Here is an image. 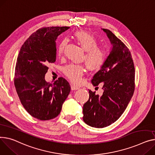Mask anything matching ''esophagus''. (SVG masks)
<instances>
[{
	"label": "esophagus",
	"mask_w": 155,
	"mask_h": 155,
	"mask_svg": "<svg viewBox=\"0 0 155 155\" xmlns=\"http://www.w3.org/2000/svg\"><path fill=\"white\" fill-rule=\"evenodd\" d=\"M78 89H79L78 87L74 85H71V90H78Z\"/></svg>",
	"instance_id": "esophagus-1"
}]
</instances>
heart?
Wrapping results in <instances>:
<instances>
[{
    "label": "heart",
    "instance_id": "obj_1",
    "mask_svg": "<svg viewBox=\"0 0 155 155\" xmlns=\"http://www.w3.org/2000/svg\"><path fill=\"white\" fill-rule=\"evenodd\" d=\"M75 42L86 51L85 54V63L87 67L91 71L100 69L104 65L107 58V51L102 47H98L95 37L86 32L78 30L73 34ZM67 40H61L57 49L58 56L62 55L67 45ZM66 77L74 84H80L83 77L85 68L80 65L70 64L64 69Z\"/></svg>",
    "mask_w": 155,
    "mask_h": 155
}]
</instances>
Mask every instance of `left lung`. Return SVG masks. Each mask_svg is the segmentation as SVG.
<instances>
[{
	"label": "left lung",
	"instance_id": "8db88e82",
	"mask_svg": "<svg viewBox=\"0 0 155 155\" xmlns=\"http://www.w3.org/2000/svg\"><path fill=\"white\" fill-rule=\"evenodd\" d=\"M103 30L107 33L113 47L91 83L97 87L103 82L104 92L99 96L89 90V99L83 107L84 122L98 128L110 125L121 117L135 87V70L130 50L110 30Z\"/></svg>",
	"mask_w": 155,
	"mask_h": 155
}]
</instances>
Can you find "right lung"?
Segmentation results:
<instances>
[{"mask_svg": "<svg viewBox=\"0 0 155 155\" xmlns=\"http://www.w3.org/2000/svg\"><path fill=\"white\" fill-rule=\"evenodd\" d=\"M69 27H42L33 33L20 48L14 77V85L25 110L40 120L57 117L70 91V85L60 77L54 83L45 75L50 64L56 60L57 37Z\"/></svg>", "mask_w": 155, "mask_h": 155, "instance_id": "1", "label": "right lung"}]
</instances>
